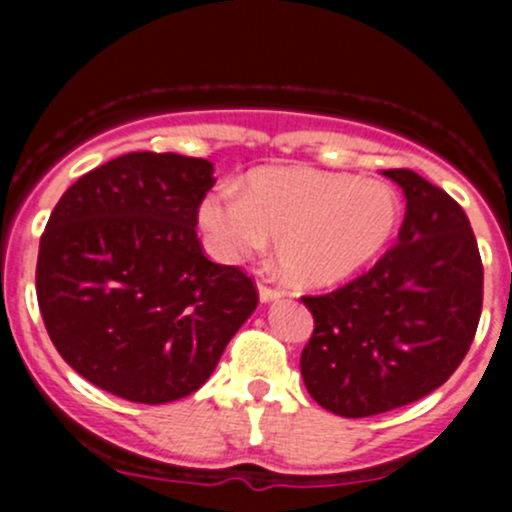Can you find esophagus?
<instances>
[{
    "label": "esophagus",
    "mask_w": 512,
    "mask_h": 512,
    "mask_svg": "<svg viewBox=\"0 0 512 512\" xmlns=\"http://www.w3.org/2000/svg\"><path fill=\"white\" fill-rule=\"evenodd\" d=\"M257 294H260V302L262 304H270V302H275V299L282 297V294L277 292V289H272L270 285H267L265 280L257 282Z\"/></svg>",
    "instance_id": "esophagus-1"
}]
</instances>
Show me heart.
<instances>
[{
	"label": "heart",
	"instance_id": "1",
	"mask_svg": "<svg viewBox=\"0 0 512 512\" xmlns=\"http://www.w3.org/2000/svg\"><path fill=\"white\" fill-rule=\"evenodd\" d=\"M208 245L223 262L260 255L275 240V265L297 289L347 282L386 247L399 198L386 183L304 168L250 175L245 193H210L198 208Z\"/></svg>",
	"mask_w": 512,
	"mask_h": 512
}]
</instances>
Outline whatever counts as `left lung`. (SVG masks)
<instances>
[{
	"label": "left lung",
	"mask_w": 512,
	"mask_h": 512,
	"mask_svg": "<svg viewBox=\"0 0 512 512\" xmlns=\"http://www.w3.org/2000/svg\"><path fill=\"white\" fill-rule=\"evenodd\" d=\"M406 198L404 225L366 275L322 297L302 369L309 396L344 418L414 404L446 384L476 337L478 242L461 205L414 170H384Z\"/></svg>",
	"instance_id": "8db88e82"
}]
</instances>
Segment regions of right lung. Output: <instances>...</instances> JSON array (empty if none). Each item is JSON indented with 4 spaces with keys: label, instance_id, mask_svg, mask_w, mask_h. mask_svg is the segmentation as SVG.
<instances>
[{
    "label": "right lung",
    "instance_id": "1",
    "mask_svg": "<svg viewBox=\"0 0 512 512\" xmlns=\"http://www.w3.org/2000/svg\"><path fill=\"white\" fill-rule=\"evenodd\" d=\"M213 163L126 153L81 175L39 242L36 297L66 364L136 404L198 391L257 307L237 267L203 255L198 208Z\"/></svg>",
    "mask_w": 512,
    "mask_h": 512
}]
</instances>
